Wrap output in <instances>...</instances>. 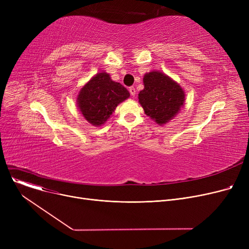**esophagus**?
<instances>
[{
  "label": "esophagus",
  "instance_id": "1",
  "mask_svg": "<svg viewBox=\"0 0 249 249\" xmlns=\"http://www.w3.org/2000/svg\"><path fill=\"white\" fill-rule=\"evenodd\" d=\"M129 91H130V94H131V96H135L136 89H135L134 87H130V88H129Z\"/></svg>",
  "mask_w": 249,
  "mask_h": 249
}]
</instances>
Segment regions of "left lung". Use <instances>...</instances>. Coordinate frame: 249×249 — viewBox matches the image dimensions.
<instances>
[{"label": "left lung", "mask_w": 249, "mask_h": 249, "mask_svg": "<svg viewBox=\"0 0 249 249\" xmlns=\"http://www.w3.org/2000/svg\"><path fill=\"white\" fill-rule=\"evenodd\" d=\"M144 89L138 95L144 112L156 123L162 125L178 114L185 102L184 90L160 71H151L143 77Z\"/></svg>", "instance_id": "8db88e82"}]
</instances>
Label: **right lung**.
Wrapping results in <instances>:
<instances>
[{
    "mask_svg": "<svg viewBox=\"0 0 249 249\" xmlns=\"http://www.w3.org/2000/svg\"><path fill=\"white\" fill-rule=\"evenodd\" d=\"M129 96L124 86L113 82L108 73L100 72L81 89L77 105L88 122L100 126L109 119L118 105Z\"/></svg>",
    "mask_w": 249,
    "mask_h": 249,
    "instance_id": "1",
    "label": "right lung"
}]
</instances>
